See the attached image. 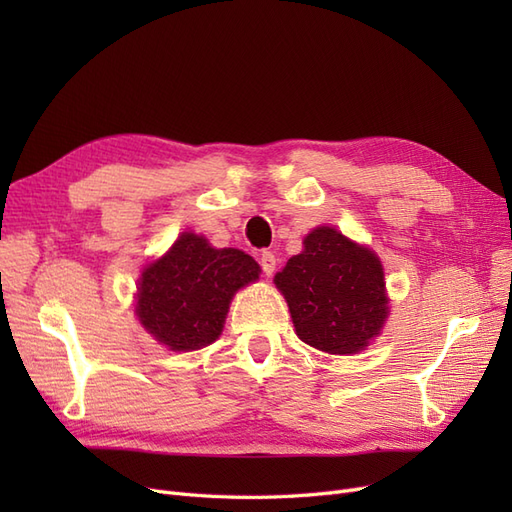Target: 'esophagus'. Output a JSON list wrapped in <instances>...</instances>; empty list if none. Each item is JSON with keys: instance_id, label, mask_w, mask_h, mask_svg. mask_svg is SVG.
<instances>
[{"instance_id": "1", "label": "esophagus", "mask_w": 512, "mask_h": 512, "mask_svg": "<svg viewBox=\"0 0 512 512\" xmlns=\"http://www.w3.org/2000/svg\"><path fill=\"white\" fill-rule=\"evenodd\" d=\"M275 265H277V260H275V254H273V252H262V254H260L262 273H265V275H273Z\"/></svg>"}]
</instances>
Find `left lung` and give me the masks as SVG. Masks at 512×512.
<instances>
[{"label": "left lung", "mask_w": 512, "mask_h": 512, "mask_svg": "<svg viewBox=\"0 0 512 512\" xmlns=\"http://www.w3.org/2000/svg\"><path fill=\"white\" fill-rule=\"evenodd\" d=\"M303 245L275 275L299 339L329 354L363 350L389 316L378 256L329 226L309 232Z\"/></svg>", "instance_id": "8db88e82"}]
</instances>
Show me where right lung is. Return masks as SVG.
Listing matches in <instances>:
<instances>
[{
  "label": "right lung",
  "instance_id": "add662e5",
  "mask_svg": "<svg viewBox=\"0 0 512 512\" xmlns=\"http://www.w3.org/2000/svg\"><path fill=\"white\" fill-rule=\"evenodd\" d=\"M258 273V262L245 252L215 250L207 239L183 232L143 271L136 314L170 350H198L220 337L232 294Z\"/></svg>",
  "mask_w": 512,
  "mask_h": 512
}]
</instances>
